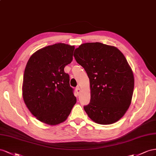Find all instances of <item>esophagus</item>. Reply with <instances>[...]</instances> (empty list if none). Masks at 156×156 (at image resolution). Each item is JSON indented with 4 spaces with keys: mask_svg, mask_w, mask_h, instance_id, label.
<instances>
[{
    "mask_svg": "<svg viewBox=\"0 0 156 156\" xmlns=\"http://www.w3.org/2000/svg\"><path fill=\"white\" fill-rule=\"evenodd\" d=\"M76 93H78V95H79L80 93L81 92V89L79 87H76Z\"/></svg>",
    "mask_w": 156,
    "mask_h": 156,
    "instance_id": "esophagus-1",
    "label": "esophagus"
}]
</instances>
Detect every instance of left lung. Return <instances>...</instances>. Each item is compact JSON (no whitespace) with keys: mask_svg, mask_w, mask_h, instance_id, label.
I'll use <instances>...</instances> for the list:
<instances>
[{"mask_svg":"<svg viewBox=\"0 0 156 156\" xmlns=\"http://www.w3.org/2000/svg\"><path fill=\"white\" fill-rule=\"evenodd\" d=\"M74 57L90 79L91 100L83 107L97 123L118 122L131 105L134 76L123 53L116 47L100 42L82 44Z\"/></svg>","mask_w":156,"mask_h":156,"instance_id":"obj_1","label":"left lung"}]
</instances>
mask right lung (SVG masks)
<instances>
[{"label": "right lung", "instance_id": "right-lung-1", "mask_svg": "<svg viewBox=\"0 0 156 156\" xmlns=\"http://www.w3.org/2000/svg\"><path fill=\"white\" fill-rule=\"evenodd\" d=\"M74 46L64 43L40 49L30 56L23 75L22 95L27 107L50 126L67 119L76 98L64 68L73 59Z\"/></svg>", "mask_w": 156, "mask_h": 156}]
</instances>
